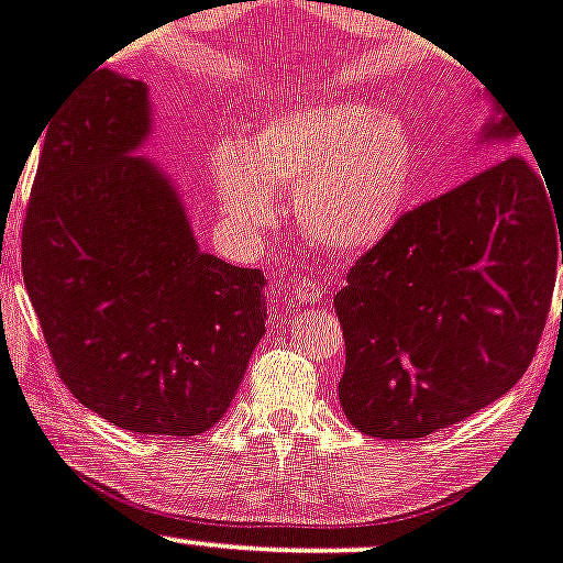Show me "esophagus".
<instances>
[{"mask_svg": "<svg viewBox=\"0 0 563 563\" xmlns=\"http://www.w3.org/2000/svg\"><path fill=\"white\" fill-rule=\"evenodd\" d=\"M292 298H296L298 303L318 307L325 298V287L318 285V282H309V278H301V282H296V287H292Z\"/></svg>", "mask_w": 563, "mask_h": 563, "instance_id": "esophagus-1", "label": "esophagus"}]
</instances>
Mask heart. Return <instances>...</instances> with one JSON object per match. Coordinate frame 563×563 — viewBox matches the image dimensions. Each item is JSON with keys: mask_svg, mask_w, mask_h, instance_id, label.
Masks as SVG:
<instances>
[{"mask_svg": "<svg viewBox=\"0 0 563 563\" xmlns=\"http://www.w3.org/2000/svg\"><path fill=\"white\" fill-rule=\"evenodd\" d=\"M415 176L409 130L362 101L276 112L212 159L218 207L243 243L260 245L282 221L276 187L292 190L301 232L340 256L367 254L393 234Z\"/></svg>", "mask_w": 563, "mask_h": 563, "instance_id": "obj_1", "label": "heart"}]
</instances>
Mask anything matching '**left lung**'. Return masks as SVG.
<instances>
[{
	"instance_id": "left-lung-1",
	"label": "left lung",
	"mask_w": 563,
	"mask_h": 563,
	"mask_svg": "<svg viewBox=\"0 0 563 563\" xmlns=\"http://www.w3.org/2000/svg\"><path fill=\"white\" fill-rule=\"evenodd\" d=\"M519 135L511 115L489 118L478 143L511 146ZM544 185L508 154L406 212L351 267L334 309L345 336L340 404L353 428L428 437L522 378L550 312L559 243L563 265V207Z\"/></svg>"
}]
</instances>
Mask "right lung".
<instances>
[{"label": "right lung", "instance_id": "right-lung-1", "mask_svg": "<svg viewBox=\"0 0 563 563\" xmlns=\"http://www.w3.org/2000/svg\"><path fill=\"white\" fill-rule=\"evenodd\" d=\"M148 85L93 71L46 121L21 271L63 384L135 433L227 415L265 334V273L207 254L179 187L141 152Z\"/></svg>", "mask_w": 563, "mask_h": 563}]
</instances>
